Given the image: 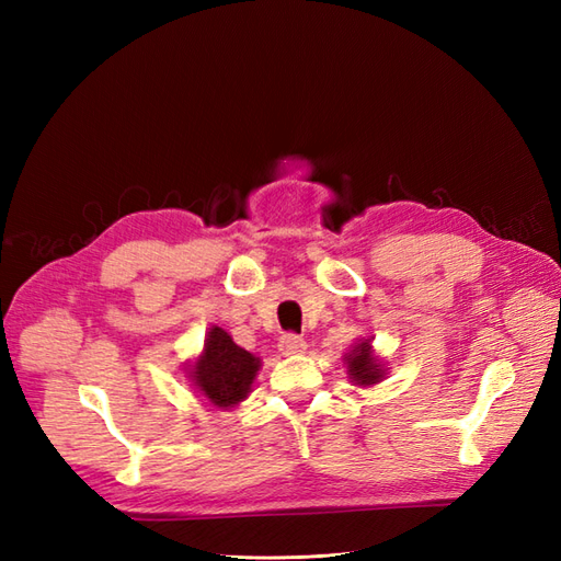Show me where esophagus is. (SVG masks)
Wrapping results in <instances>:
<instances>
[{"label": "esophagus", "instance_id": "esophagus-1", "mask_svg": "<svg viewBox=\"0 0 561 561\" xmlns=\"http://www.w3.org/2000/svg\"><path fill=\"white\" fill-rule=\"evenodd\" d=\"M304 350H306V342L299 335H284L279 340V352L284 356H299V354H304Z\"/></svg>", "mask_w": 561, "mask_h": 561}]
</instances>
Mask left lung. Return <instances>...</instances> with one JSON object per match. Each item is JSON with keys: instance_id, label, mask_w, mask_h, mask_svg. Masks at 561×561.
I'll use <instances>...</instances> for the list:
<instances>
[{"instance_id": "8db88e82", "label": "left lung", "mask_w": 561, "mask_h": 561, "mask_svg": "<svg viewBox=\"0 0 561 561\" xmlns=\"http://www.w3.org/2000/svg\"><path fill=\"white\" fill-rule=\"evenodd\" d=\"M342 362L347 364V376L352 378V383L359 388H371L388 376V364L376 354L371 337L356 340L347 354L342 356Z\"/></svg>"}]
</instances>
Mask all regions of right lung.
I'll list each match as a JSON object with an SVG mask.
<instances>
[{"label":"right lung","instance_id":"add662e5","mask_svg":"<svg viewBox=\"0 0 561 561\" xmlns=\"http://www.w3.org/2000/svg\"><path fill=\"white\" fill-rule=\"evenodd\" d=\"M260 366V356L238 347L224 328L211 325L205 335V347L187 364L185 374L190 386L211 408L236 410L253 390Z\"/></svg>","mask_w":561,"mask_h":561}]
</instances>
